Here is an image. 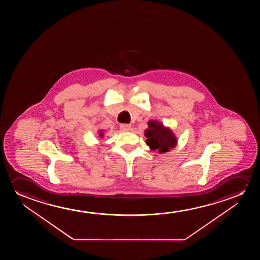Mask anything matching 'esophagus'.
<instances>
[{"label":"esophagus","instance_id":"obj_1","mask_svg":"<svg viewBox=\"0 0 260 260\" xmlns=\"http://www.w3.org/2000/svg\"><path fill=\"white\" fill-rule=\"evenodd\" d=\"M131 127H132L131 125L126 124V123H122V124L120 125V128L122 132H128L131 129Z\"/></svg>","mask_w":260,"mask_h":260}]
</instances>
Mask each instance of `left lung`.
<instances>
[{
    "instance_id": "1",
    "label": "left lung",
    "mask_w": 260,
    "mask_h": 260,
    "mask_svg": "<svg viewBox=\"0 0 260 260\" xmlns=\"http://www.w3.org/2000/svg\"><path fill=\"white\" fill-rule=\"evenodd\" d=\"M148 128L145 132L146 145L151 150H158L159 153H166L174 148L177 145V138L175 137L171 128L164 127V124L158 121H150Z\"/></svg>"
}]
</instances>
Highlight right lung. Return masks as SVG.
<instances>
[{
  "mask_svg": "<svg viewBox=\"0 0 260 260\" xmlns=\"http://www.w3.org/2000/svg\"><path fill=\"white\" fill-rule=\"evenodd\" d=\"M100 137H102V138H103V136H104L103 132H100Z\"/></svg>",
  "mask_w": 260,
  "mask_h": 260,
  "instance_id": "obj_1",
  "label": "right lung"
}]
</instances>
